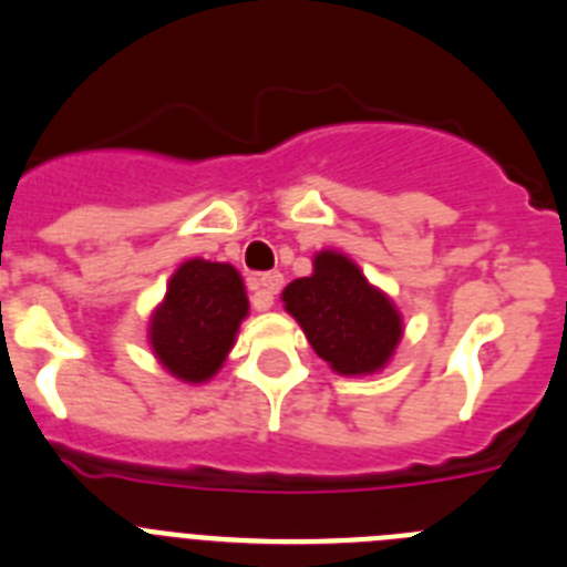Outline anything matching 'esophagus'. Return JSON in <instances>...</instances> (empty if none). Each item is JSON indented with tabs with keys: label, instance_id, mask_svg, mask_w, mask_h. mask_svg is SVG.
<instances>
[{
	"label": "esophagus",
	"instance_id": "obj_1",
	"mask_svg": "<svg viewBox=\"0 0 567 567\" xmlns=\"http://www.w3.org/2000/svg\"><path fill=\"white\" fill-rule=\"evenodd\" d=\"M284 287V275L280 272H264V275H255L252 278V289L258 292V300H255V307L258 309H269L272 307L275 295L280 292Z\"/></svg>",
	"mask_w": 567,
	"mask_h": 567
}]
</instances>
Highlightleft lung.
<instances>
[{"label":"left lung","instance_id":"obj_1","mask_svg":"<svg viewBox=\"0 0 567 567\" xmlns=\"http://www.w3.org/2000/svg\"><path fill=\"white\" fill-rule=\"evenodd\" d=\"M289 315L340 374H369L392 358L403 327L392 300L340 252H320L309 278L284 289Z\"/></svg>","mask_w":567,"mask_h":567}]
</instances>
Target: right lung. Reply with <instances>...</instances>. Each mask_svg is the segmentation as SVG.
<instances>
[{"label": "right lung", "instance_id": "right-lung-1", "mask_svg": "<svg viewBox=\"0 0 567 567\" xmlns=\"http://www.w3.org/2000/svg\"><path fill=\"white\" fill-rule=\"evenodd\" d=\"M247 309L235 267L187 260L169 278L167 298L155 309L150 343L175 378L202 383L221 369Z\"/></svg>", "mask_w": 567, "mask_h": 567}]
</instances>
